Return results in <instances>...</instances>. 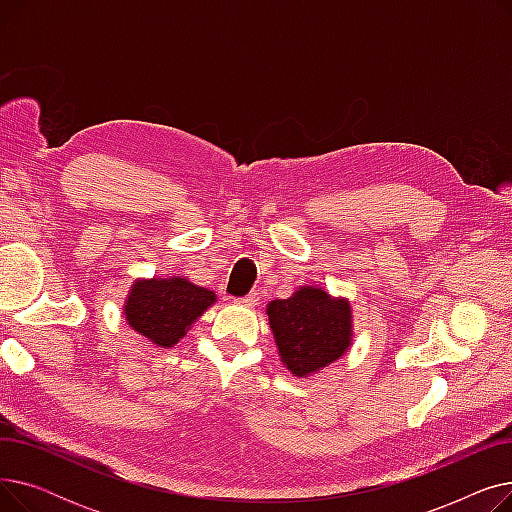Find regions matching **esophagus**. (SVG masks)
<instances>
[{"instance_id":"obj_1","label":"esophagus","mask_w":512,"mask_h":512,"mask_svg":"<svg viewBox=\"0 0 512 512\" xmlns=\"http://www.w3.org/2000/svg\"><path fill=\"white\" fill-rule=\"evenodd\" d=\"M257 301H259V294H257V292H249L247 297L236 299V303H238V305H245V307H255V305H257Z\"/></svg>"}]
</instances>
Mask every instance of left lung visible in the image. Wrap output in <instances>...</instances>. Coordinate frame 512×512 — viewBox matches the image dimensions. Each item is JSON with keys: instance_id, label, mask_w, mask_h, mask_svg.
<instances>
[{"instance_id": "obj_1", "label": "left lung", "mask_w": 512, "mask_h": 512, "mask_svg": "<svg viewBox=\"0 0 512 512\" xmlns=\"http://www.w3.org/2000/svg\"><path fill=\"white\" fill-rule=\"evenodd\" d=\"M267 315L284 365L301 378L328 367L351 344V305L321 288L307 286L272 301Z\"/></svg>"}]
</instances>
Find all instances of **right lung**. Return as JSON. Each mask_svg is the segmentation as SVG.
Returning <instances> with one entry per match:
<instances>
[{
	"instance_id": "obj_1",
	"label": "right lung",
	"mask_w": 512,
	"mask_h": 512,
	"mask_svg": "<svg viewBox=\"0 0 512 512\" xmlns=\"http://www.w3.org/2000/svg\"><path fill=\"white\" fill-rule=\"evenodd\" d=\"M215 303V294L184 278L139 280L124 307L132 330L166 348L176 344L193 321Z\"/></svg>"
}]
</instances>
